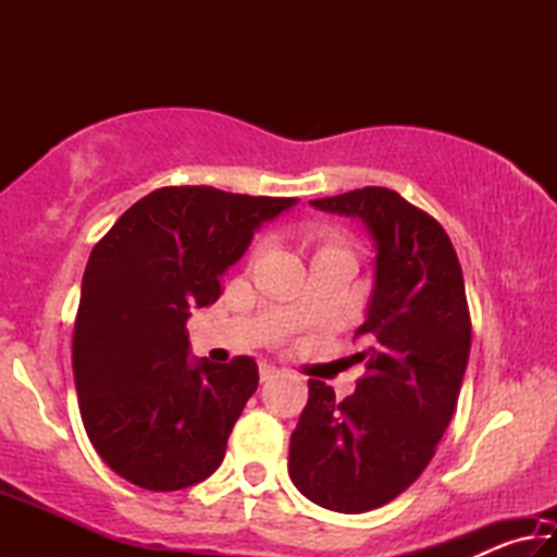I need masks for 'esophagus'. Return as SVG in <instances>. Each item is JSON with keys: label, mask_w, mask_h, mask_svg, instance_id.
<instances>
[{"label": "esophagus", "mask_w": 557, "mask_h": 557, "mask_svg": "<svg viewBox=\"0 0 557 557\" xmlns=\"http://www.w3.org/2000/svg\"><path fill=\"white\" fill-rule=\"evenodd\" d=\"M277 375H280V369H275V366H270V363H262L260 366V381L262 383L277 379Z\"/></svg>", "instance_id": "1"}]
</instances>
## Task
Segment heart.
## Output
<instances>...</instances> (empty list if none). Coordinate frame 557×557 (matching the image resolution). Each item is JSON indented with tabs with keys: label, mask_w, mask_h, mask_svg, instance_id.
Wrapping results in <instances>:
<instances>
[{
	"label": "heart",
	"mask_w": 557,
	"mask_h": 557,
	"mask_svg": "<svg viewBox=\"0 0 557 557\" xmlns=\"http://www.w3.org/2000/svg\"><path fill=\"white\" fill-rule=\"evenodd\" d=\"M326 248H336V245H334V243H326V245H324V248H322V250H326Z\"/></svg>",
	"instance_id": "1"
}]
</instances>
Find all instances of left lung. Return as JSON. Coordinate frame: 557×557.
Segmentation results:
<instances>
[{"instance_id": "1", "label": "left lung", "mask_w": 557, "mask_h": 557, "mask_svg": "<svg viewBox=\"0 0 557 557\" xmlns=\"http://www.w3.org/2000/svg\"><path fill=\"white\" fill-rule=\"evenodd\" d=\"M309 203L363 221L375 245V280L356 329L366 375L344 400L309 381L289 440V476L309 502L363 513L422 474L457 408L471 346L465 277L445 228L391 188Z\"/></svg>"}]
</instances>
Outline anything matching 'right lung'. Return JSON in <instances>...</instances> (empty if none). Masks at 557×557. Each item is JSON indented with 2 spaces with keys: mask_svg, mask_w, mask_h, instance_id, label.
I'll return each mask as SVG.
<instances>
[{
  "mask_svg": "<svg viewBox=\"0 0 557 557\" xmlns=\"http://www.w3.org/2000/svg\"><path fill=\"white\" fill-rule=\"evenodd\" d=\"M295 203L164 186L92 248L73 329L75 391L92 447L129 484L176 492L221 467L258 363L188 358L186 319L221 297L252 233Z\"/></svg>",
  "mask_w": 557,
  "mask_h": 557,
  "instance_id": "right-lung-1",
  "label": "right lung"
}]
</instances>
